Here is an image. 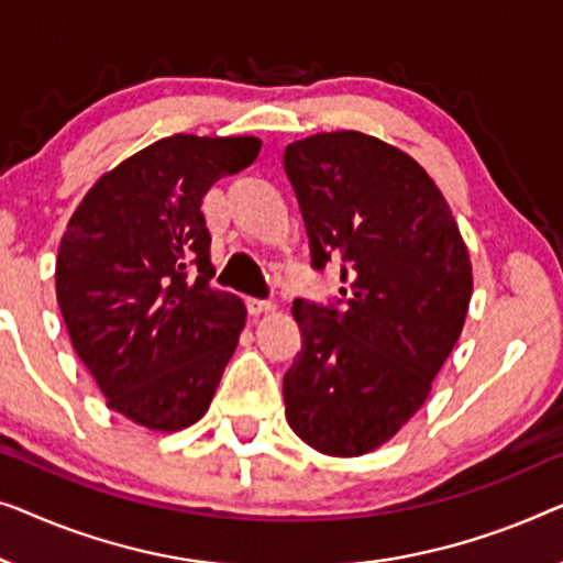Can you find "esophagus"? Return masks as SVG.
Instances as JSON below:
<instances>
[{"label": "esophagus", "instance_id": "34e87169", "mask_svg": "<svg viewBox=\"0 0 563 563\" xmlns=\"http://www.w3.org/2000/svg\"><path fill=\"white\" fill-rule=\"evenodd\" d=\"M247 311H250V316H263V313L275 311V306H273V300L247 298Z\"/></svg>", "mask_w": 563, "mask_h": 563}]
</instances>
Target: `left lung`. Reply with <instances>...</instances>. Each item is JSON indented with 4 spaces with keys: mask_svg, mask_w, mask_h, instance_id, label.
<instances>
[{
    "mask_svg": "<svg viewBox=\"0 0 563 563\" xmlns=\"http://www.w3.org/2000/svg\"><path fill=\"white\" fill-rule=\"evenodd\" d=\"M313 267L342 263L346 311L292 300L303 350L283 377L285 418L329 456L390 441L429 398L464 329L470 250L433 178L372 134L285 147Z\"/></svg>",
    "mask_w": 563,
    "mask_h": 563,
    "instance_id": "1",
    "label": "left lung"
}]
</instances>
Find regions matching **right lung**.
<instances>
[{"label":"right lung","instance_id":"obj_1","mask_svg":"<svg viewBox=\"0 0 563 563\" xmlns=\"http://www.w3.org/2000/svg\"><path fill=\"white\" fill-rule=\"evenodd\" d=\"M257 137L173 134L107 170L68 219L55 296L107 406L150 431L203 418L247 321L213 290L201 201L255 163Z\"/></svg>","mask_w":563,"mask_h":563}]
</instances>
